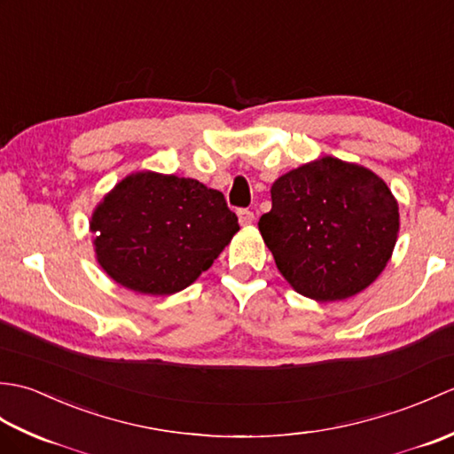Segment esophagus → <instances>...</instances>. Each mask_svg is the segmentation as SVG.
I'll list each match as a JSON object with an SVG mask.
<instances>
[{
	"instance_id": "esophagus-1",
	"label": "esophagus",
	"mask_w": 454,
	"mask_h": 454,
	"mask_svg": "<svg viewBox=\"0 0 454 454\" xmlns=\"http://www.w3.org/2000/svg\"><path fill=\"white\" fill-rule=\"evenodd\" d=\"M238 220H239V224H242V226H249V224H252V222L255 220V216H254L252 210L239 208V210H238Z\"/></svg>"
}]
</instances>
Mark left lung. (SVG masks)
Wrapping results in <instances>:
<instances>
[{"label": "left lung", "mask_w": 454, "mask_h": 454, "mask_svg": "<svg viewBox=\"0 0 454 454\" xmlns=\"http://www.w3.org/2000/svg\"><path fill=\"white\" fill-rule=\"evenodd\" d=\"M259 232L296 293L333 302L364 291L398 239V202L376 173L332 156L278 177Z\"/></svg>", "instance_id": "left-lung-1"}]
</instances>
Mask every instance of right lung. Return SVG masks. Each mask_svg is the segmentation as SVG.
I'll return each instance as SVG.
<instances>
[{"instance_id": "right-lung-1", "label": "right lung", "mask_w": 454, "mask_h": 454, "mask_svg": "<svg viewBox=\"0 0 454 454\" xmlns=\"http://www.w3.org/2000/svg\"><path fill=\"white\" fill-rule=\"evenodd\" d=\"M98 262L114 283L140 294H176L215 263L239 230L216 189L197 179L138 171L95 207Z\"/></svg>"}]
</instances>
